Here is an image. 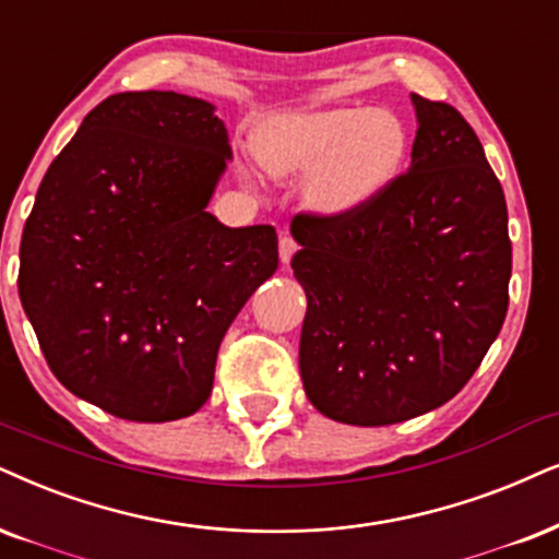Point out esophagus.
<instances>
[{
  "mask_svg": "<svg viewBox=\"0 0 559 559\" xmlns=\"http://www.w3.org/2000/svg\"><path fill=\"white\" fill-rule=\"evenodd\" d=\"M278 247H281V263L288 265V263H292L294 252H296V242L288 235H284V237H281V245Z\"/></svg>",
  "mask_w": 559,
  "mask_h": 559,
  "instance_id": "obj_1",
  "label": "esophagus"
}]
</instances>
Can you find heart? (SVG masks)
Wrapping results in <instances>:
<instances>
[{"label": "heart", "mask_w": 559, "mask_h": 559, "mask_svg": "<svg viewBox=\"0 0 559 559\" xmlns=\"http://www.w3.org/2000/svg\"><path fill=\"white\" fill-rule=\"evenodd\" d=\"M405 123L390 110H292L265 118L252 136L260 167L275 180L309 175L307 201L322 216H348L392 186L407 159Z\"/></svg>", "instance_id": "obj_1"}]
</instances>
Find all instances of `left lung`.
<instances>
[{
	"mask_svg": "<svg viewBox=\"0 0 559 559\" xmlns=\"http://www.w3.org/2000/svg\"><path fill=\"white\" fill-rule=\"evenodd\" d=\"M413 162L348 216L299 214L292 260L307 294L299 371L322 415L392 426L467 384L508 312L503 188L447 103L409 95Z\"/></svg>",
	"mask_w": 559,
	"mask_h": 559,
	"instance_id": "1",
	"label": "left lung"
}]
</instances>
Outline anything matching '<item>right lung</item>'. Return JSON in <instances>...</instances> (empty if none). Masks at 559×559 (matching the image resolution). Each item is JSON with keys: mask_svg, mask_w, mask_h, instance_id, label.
<instances>
[{"mask_svg": "<svg viewBox=\"0 0 559 559\" xmlns=\"http://www.w3.org/2000/svg\"><path fill=\"white\" fill-rule=\"evenodd\" d=\"M231 159L216 108L121 92L51 162L20 242V301L53 377L136 423L193 415L239 309L278 267L271 224L206 206Z\"/></svg>", "mask_w": 559, "mask_h": 559, "instance_id": "add662e5", "label": "right lung"}]
</instances>
